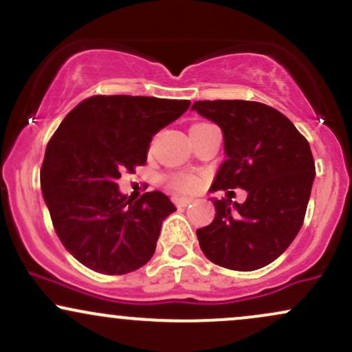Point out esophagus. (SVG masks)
<instances>
[{
	"mask_svg": "<svg viewBox=\"0 0 352 352\" xmlns=\"http://www.w3.org/2000/svg\"><path fill=\"white\" fill-rule=\"evenodd\" d=\"M173 204H175L177 207H187L188 204H192V199H187V197H175V199H173Z\"/></svg>",
	"mask_w": 352,
	"mask_h": 352,
	"instance_id": "1",
	"label": "esophagus"
}]
</instances>
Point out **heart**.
<instances>
[{"label": "heart", "instance_id": "obj_1", "mask_svg": "<svg viewBox=\"0 0 352 352\" xmlns=\"http://www.w3.org/2000/svg\"><path fill=\"white\" fill-rule=\"evenodd\" d=\"M199 180L192 175H177L170 179V187L177 192H192L197 188Z\"/></svg>", "mask_w": 352, "mask_h": 352}]
</instances>
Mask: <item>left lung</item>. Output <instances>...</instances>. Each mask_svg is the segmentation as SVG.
I'll list each match as a JSON object with an SVG mask.
<instances>
[{"instance_id":"8db88e82","label":"left lung","mask_w":352,"mask_h":352,"mask_svg":"<svg viewBox=\"0 0 352 352\" xmlns=\"http://www.w3.org/2000/svg\"><path fill=\"white\" fill-rule=\"evenodd\" d=\"M223 132L225 160L213 190L243 188V204L217 200L215 218L197 230L210 261L253 272L276 260L300 232L313 187L308 140L276 109L253 100H197L192 106Z\"/></svg>"}]
</instances>
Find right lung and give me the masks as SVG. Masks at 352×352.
I'll return each mask as SVG.
<instances>
[{"label":"right lung","mask_w":352,"mask_h":352,"mask_svg":"<svg viewBox=\"0 0 352 352\" xmlns=\"http://www.w3.org/2000/svg\"><path fill=\"white\" fill-rule=\"evenodd\" d=\"M190 100L94 96L64 117L44 153L41 190L60 243L104 274H125L155 252L175 205L162 192L139 200L120 193V173L147 162L152 137Z\"/></svg>","instance_id":"obj_1"}]
</instances>
